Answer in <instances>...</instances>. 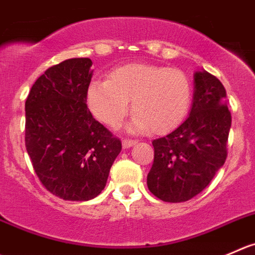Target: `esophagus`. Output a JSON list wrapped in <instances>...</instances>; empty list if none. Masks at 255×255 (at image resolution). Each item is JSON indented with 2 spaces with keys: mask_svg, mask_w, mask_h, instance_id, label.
Segmentation results:
<instances>
[{
  "mask_svg": "<svg viewBox=\"0 0 255 255\" xmlns=\"http://www.w3.org/2000/svg\"><path fill=\"white\" fill-rule=\"evenodd\" d=\"M135 143H137V140H134V139H123L122 140L123 148H129V147H132L133 144H135Z\"/></svg>",
  "mask_w": 255,
  "mask_h": 255,
  "instance_id": "obj_1",
  "label": "esophagus"
}]
</instances>
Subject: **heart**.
Here are the masks:
<instances>
[{"label": "heart", "mask_w": 255, "mask_h": 255, "mask_svg": "<svg viewBox=\"0 0 255 255\" xmlns=\"http://www.w3.org/2000/svg\"><path fill=\"white\" fill-rule=\"evenodd\" d=\"M189 78L183 71L147 63H129L116 68L108 81H96L88 88L87 100L93 115L116 128L129 111L135 113L134 130L163 134L177 128L190 105Z\"/></svg>", "instance_id": "1"}]
</instances>
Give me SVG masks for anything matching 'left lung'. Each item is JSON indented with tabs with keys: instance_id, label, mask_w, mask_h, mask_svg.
Returning <instances> with one entry per match:
<instances>
[{
	"instance_id": "obj_1",
	"label": "left lung",
	"mask_w": 255,
	"mask_h": 255,
	"mask_svg": "<svg viewBox=\"0 0 255 255\" xmlns=\"http://www.w3.org/2000/svg\"><path fill=\"white\" fill-rule=\"evenodd\" d=\"M194 88L189 117L169 134L152 142L154 160L147 185L163 202L180 203L201 193L228 154L232 116L226 88L207 71L194 75Z\"/></svg>"
}]
</instances>
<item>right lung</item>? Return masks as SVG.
I'll use <instances>...</instances> for the list:
<instances>
[{
	"mask_svg": "<svg viewBox=\"0 0 255 255\" xmlns=\"http://www.w3.org/2000/svg\"><path fill=\"white\" fill-rule=\"evenodd\" d=\"M90 58H70L37 78L26 105L24 142L43 187L65 201H90L105 189L122 149L120 138L87 107Z\"/></svg>",
	"mask_w": 255,
	"mask_h": 255,
	"instance_id": "add662e5",
	"label": "right lung"
}]
</instances>
